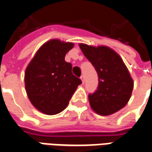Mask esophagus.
I'll list each match as a JSON object with an SVG mask.
<instances>
[{
	"mask_svg": "<svg viewBox=\"0 0 152 152\" xmlns=\"http://www.w3.org/2000/svg\"><path fill=\"white\" fill-rule=\"evenodd\" d=\"M80 79H81L83 83H85V76H84V75H82V76H80Z\"/></svg>",
	"mask_w": 152,
	"mask_h": 152,
	"instance_id": "1",
	"label": "esophagus"
}]
</instances>
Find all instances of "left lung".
Wrapping results in <instances>:
<instances>
[{
  "label": "left lung",
  "mask_w": 152,
  "mask_h": 152,
  "mask_svg": "<svg viewBox=\"0 0 152 152\" xmlns=\"http://www.w3.org/2000/svg\"><path fill=\"white\" fill-rule=\"evenodd\" d=\"M85 57L92 63L98 76V86L88 94L91 108L100 115H110L127 104L134 82L121 57L104 46L94 48L80 44Z\"/></svg>",
  "instance_id": "8db88e82"
}]
</instances>
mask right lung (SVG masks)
I'll return each mask as SVG.
<instances>
[{"instance_id":"1","label":"right lung","mask_w":152,"mask_h":152,"mask_svg":"<svg viewBox=\"0 0 152 152\" xmlns=\"http://www.w3.org/2000/svg\"><path fill=\"white\" fill-rule=\"evenodd\" d=\"M72 42L53 39L39 48L25 73L28 97L42 113L54 115L67 107L81 80L72 72V64L65 56Z\"/></svg>"}]
</instances>
